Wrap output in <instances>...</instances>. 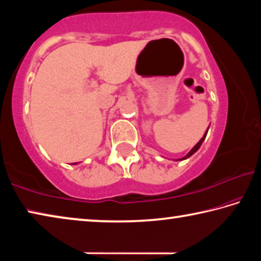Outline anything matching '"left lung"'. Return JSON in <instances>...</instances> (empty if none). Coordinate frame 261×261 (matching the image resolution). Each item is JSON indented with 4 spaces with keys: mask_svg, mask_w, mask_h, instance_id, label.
<instances>
[{
    "mask_svg": "<svg viewBox=\"0 0 261 261\" xmlns=\"http://www.w3.org/2000/svg\"><path fill=\"white\" fill-rule=\"evenodd\" d=\"M207 131H208V130H207ZM207 131H206V134L204 135V137H202V138L199 140V143H198L197 145H196V146H194L192 149H191V151H190L188 154H187V155H185L184 158H182V159H180V160H184V159H187V158H190V156H191L192 155V154L193 153H196L197 151H198V149H199V147L201 146V144H202V141H204V139L206 138V135H207Z\"/></svg>",
    "mask_w": 261,
    "mask_h": 261,
    "instance_id": "8db88e82",
    "label": "left lung"
}]
</instances>
